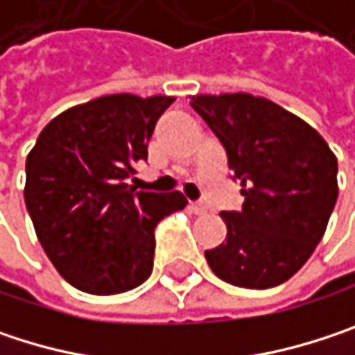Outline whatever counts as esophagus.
<instances>
[{"instance_id":"obj_1","label":"esophagus","mask_w":355,"mask_h":355,"mask_svg":"<svg viewBox=\"0 0 355 355\" xmlns=\"http://www.w3.org/2000/svg\"><path fill=\"white\" fill-rule=\"evenodd\" d=\"M207 205L203 203V201H191V211L193 214H197V216H203V214H207Z\"/></svg>"}]
</instances>
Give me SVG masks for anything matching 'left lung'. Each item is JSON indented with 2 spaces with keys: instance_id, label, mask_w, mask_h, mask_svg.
Returning <instances> with one entry per match:
<instances>
[{
  "instance_id": "obj_1",
  "label": "left lung",
  "mask_w": 355,
  "mask_h": 355,
  "mask_svg": "<svg viewBox=\"0 0 355 355\" xmlns=\"http://www.w3.org/2000/svg\"><path fill=\"white\" fill-rule=\"evenodd\" d=\"M191 107L222 141L243 209L222 211L226 243L205 250L211 271L239 288L288 282L320 243L337 201V158L317 129L252 94H197Z\"/></svg>"
}]
</instances>
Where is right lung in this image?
Masks as SVG:
<instances>
[{"instance_id":"right-lung-1","label":"right lung","mask_w":355,"mask_h":355,"mask_svg":"<svg viewBox=\"0 0 355 355\" xmlns=\"http://www.w3.org/2000/svg\"><path fill=\"white\" fill-rule=\"evenodd\" d=\"M173 96L110 94L57 114L26 158L24 201L55 269L78 290L110 296L144 284L154 230L182 193L137 191L127 178Z\"/></svg>"}]
</instances>
